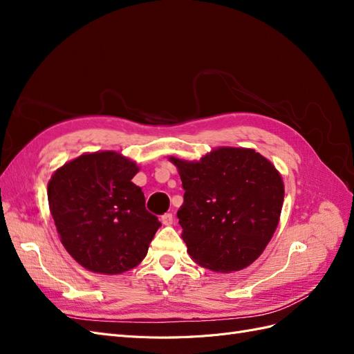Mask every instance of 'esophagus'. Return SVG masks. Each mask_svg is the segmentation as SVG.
I'll list each match as a JSON object with an SVG mask.
<instances>
[{"label": "esophagus", "mask_w": 354, "mask_h": 354, "mask_svg": "<svg viewBox=\"0 0 354 354\" xmlns=\"http://www.w3.org/2000/svg\"><path fill=\"white\" fill-rule=\"evenodd\" d=\"M173 221H174V216L171 212H167V214H164L162 217H160V223H162L164 226H171Z\"/></svg>", "instance_id": "1"}]
</instances>
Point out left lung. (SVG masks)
I'll list each match as a JSON object with an SVG mask.
<instances>
[{
    "instance_id": "obj_1",
    "label": "left lung",
    "mask_w": 354,
    "mask_h": 354,
    "mask_svg": "<svg viewBox=\"0 0 354 354\" xmlns=\"http://www.w3.org/2000/svg\"><path fill=\"white\" fill-rule=\"evenodd\" d=\"M185 189L177 217L190 259L212 272L252 264L279 224L285 186L269 159L246 147H217L199 160L169 156Z\"/></svg>"
}]
</instances>
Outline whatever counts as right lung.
Here are the masks:
<instances>
[{
    "mask_svg": "<svg viewBox=\"0 0 354 354\" xmlns=\"http://www.w3.org/2000/svg\"><path fill=\"white\" fill-rule=\"evenodd\" d=\"M137 164L113 151L84 153L53 173L48 207L65 250L84 269L121 274L140 264L160 223L133 183Z\"/></svg>",
    "mask_w": 354,
    "mask_h": 354,
    "instance_id": "1",
    "label": "right lung"
}]
</instances>
